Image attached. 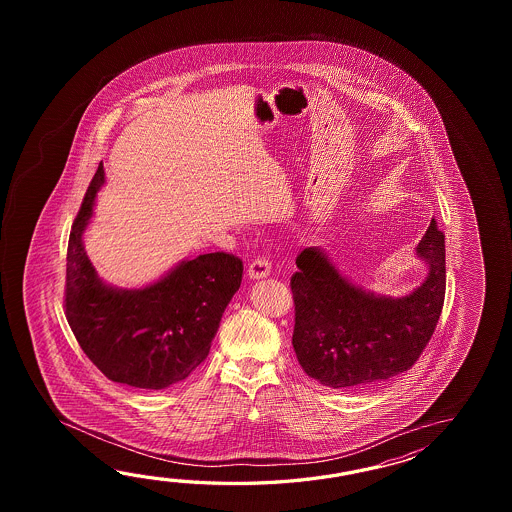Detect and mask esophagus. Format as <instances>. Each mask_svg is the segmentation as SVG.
Listing matches in <instances>:
<instances>
[{
  "mask_svg": "<svg viewBox=\"0 0 512 512\" xmlns=\"http://www.w3.org/2000/svg\"><path fill=\"white\" fill-rule=\"evenodd\" d=\"M269 274H271V261L265 260V258L252 261L249 271H247V276L251 280H261V278H267Z\"/></svg>",
  "mask_w": 512,
  "mask_h": 512,
  "instance_id": "34e87169",
  "label": "esophagus"
}]
</instances>
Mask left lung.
<instances>
[{
    "instance_id": "1",
    "label": "left lung",
    "mask_w": 512,
    "mask_h": 512,
    "mask_svg": "<svg viewBox=\"0 0 512 512\" xmlns=\"http://www.w3.org/2000/svg\"><path fill=\"white\" fill-rule=\"evenodd\" d=\"M415 251L428 274L399 298L349 282L320 247L298 254L291 278L293 348L311 379L335 390L359 388L414 366L445 302V234L434 219Z\"/></svg>"
}]
</instances>
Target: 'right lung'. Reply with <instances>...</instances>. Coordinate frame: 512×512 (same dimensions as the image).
<instances>
[{
  "label": "right lung",
  "mask_w": 512,
  "mask_h": 512,
  "mask_svg": "<svg viewBox=\"0 0 512 512\" xmlns=\"http://www.w3.org/2000/svg\"><path fill=\"white\" fill-rule=\"evenodd\" d=\"M104 166L87 188L67 245L66 316L80 348L109 381L164 390L207 359L243 263L227 252L179 261L157 282L119 289L98 278L84 249Z\"/></svg>",
  "instance_id": "right-lung-1"
}]
</instances>
